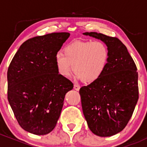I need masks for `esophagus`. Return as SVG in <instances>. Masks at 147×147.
I'll use <instances>...</instances> for the list:
<instances>
[{
    "label": "esophagus",
    "mask_w": 147,
    "mask_h": 147,
    "mask_svg": "<svg viewBox=\"0 0 147 147\" xmlns=\"http://www.w3.org/2000/svg\"><path fill=\"white\" fill-rule=\"evenodd\" d=\"M74 90H79L80 86H79V85L75 84L74 85Z\"/></svg>",
    "instance_id": "1"
}]
</instances>
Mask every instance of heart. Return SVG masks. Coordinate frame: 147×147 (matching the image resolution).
<instances>
[{
  "mask_svg": "<svg viewBox=\"0 0 147 147\" xmlns=\"http://www.w3.org/2000/svg\"><path fill=\"white\" fill-rule=\"evenodd\" d=\"M54 56V63L62 76L70 75L72 69L76 76L86 83L99 79L105 72L109 61V49L101 41L74 40Z\"/></svg>",
  "mask_w": 147,
  "mask_h": 147,
  "instance_id": "b5f03b06",
  "label": "heart"
}]
</instances>
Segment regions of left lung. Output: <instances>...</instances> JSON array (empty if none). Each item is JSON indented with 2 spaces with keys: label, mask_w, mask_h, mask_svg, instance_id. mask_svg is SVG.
I'll return each mask as SVG.
<instances>
[{
  "label": "left lung",
  "mask_w": 147,
  "mask_h": 147,
  "mask_svg": "<svg viewBox=\"0 0 147 147\" xmlns=\"http://www.w3.org/2000/svg\"><path fill=\"white\" fill-rule=\"evenodd\" d=\"M84 34L102 41L109 49L108 63L102 76L81 87L79 93L90 131L99 137H110L126 127L138 101L137 66L117 37L94 32Z\"/></svg>",
  "instance_id": "1"
}]
</instances>
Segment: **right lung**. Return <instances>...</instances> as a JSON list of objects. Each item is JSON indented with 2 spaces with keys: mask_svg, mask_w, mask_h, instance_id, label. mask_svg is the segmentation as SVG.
<instances>
[{
  "mask_svg": "<svg viewBox=\"0 0 147 147\" xmlns=\"http://www.w3.org/2000/svg\"><path fill=\"white\" fill-rule=\"evenodd\" d=\"M70 36L54 32L29 39L7 70V100L21 127L37 135L49 133L59 118L65 95L74 84L60 74L54 56Z\"/></svg>",
  "mask_w": 147,
  "mask_h": 147,
  "instance_id": "obj_1",
  "label": "right lung"
}]
</instances>
